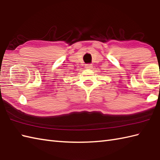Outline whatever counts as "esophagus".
I'll use <instances>...</instances> for the list:
<instances>
[{
	"mask_svg": "<svg viewBox=\"0 0 160 160\" xmlns=\"http://www.w3.org/2000/svg\"><path fill=\"white\" fill-rule=\"evenodd\" d=\"M85 67H86V68L88 69H90L92 68V64H86Z\"/></svg>",
	"mask_w": 160,
	"mask_h": 160,
	"instance_id": "esophagus-1",
	"label": "esophagus"
}]
</instances>
